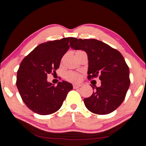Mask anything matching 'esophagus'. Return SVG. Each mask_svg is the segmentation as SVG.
I'll return each instance as SVG.
<instances>
[{"mask_svg": "<svg viewBox=\"0 0 146 146\" xmlns=\"http://www.w3.org/2000/svg\"><path fill=\"white\" fill-rule=\"evenodd\" d=\"M81 86L82 85L80 84V83H75V84L73 85V87L74 89H76V88H78Z\"/></svg>", "mask_w": 146, "mask_h": 146, "instance_id": "obj_1", "label": "esophagus"}]
</instances>
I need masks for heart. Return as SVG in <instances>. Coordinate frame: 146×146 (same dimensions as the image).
Here are the masks:
<instances>
[{
    "mask_svg": "<svg viewBox=\"0 0 146 146\" xmlns=\"http://www.w3.org/2000/svg\"><path fill=\"white\" fill-rule=\"evenodd\" d=\"M66 78L70 81H78L80 79V75L75 72H68L66 75Z\"/></svg>",
    "mask_w": 146,
    "mask_h": 146,
    "instance_id": "b5f03b06",
    "label": "heart"
}]
</instances>
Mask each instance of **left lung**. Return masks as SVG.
<instances>
[{
	"label": "left lung",
	"instance_id": "8db88e82",
	"mask_svg": "<svg viewBox=\"0 0 146 146\" xmlns=\"http://www.w3.org/2000/svg\"><path fill=\"white\" fill-rule=\"evenodd\" d=\"M71 47L82 49L88 55V79L99 77L100 87L92 86L94 92L84 104L92 113L112 112L125 99L130 86L129 68L123 56L116 49L95 39L71 38Z\"/></svg>",
	"mask_w": 146,
	"mask_h": 146
}]
</instances>
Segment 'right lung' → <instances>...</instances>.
Instances as JSON below:
<instances>
[{"mask_svg": "<svg viewBox=\"0 0 146 146\" xmlns=\"http://www.w3.org/2000/svg\"><path fill=\"white\" fill-rule=\"evenodd\" d=\"M71 38L39 44L22 61L17 73L16 85L24 103L30 110L42 115L58 111L71 83L60 82L56 86L47 82V75L56 72L62 57L70 48Z\"/></svg>", "mask_w": 146, "mask_h": 146, "instance_id": "1", "label": "right lung"}]
</instances>
